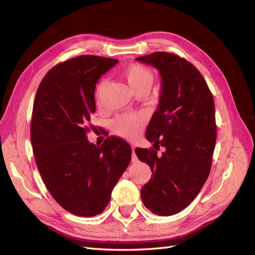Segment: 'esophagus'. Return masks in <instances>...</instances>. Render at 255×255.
<instances>
[{
    "mask_svg": "<svg viewBox=\"0 0 255 255\" xmlns=\"http://www.w3.org/2000/svg\"><path fill=\"white\" fill-rule=\"evenodd\" d=\"M131 162L132 163H136V162H138V158L136 153H134V148L132 147V155H131Z\"/></svg>",
    "mask_w": 255,
    "mask_h": 255,
    "instance_id": "obj_1",
    "label": "esophagus"
}]
</instances>
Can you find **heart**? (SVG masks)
<instances>
[{"mask_svg":"<svg viewBox=\"0 0 255 255\" xmlns=\"http://www.w3.org/2000/svg\"><path fill=\"white\" fill-rule=\"evenodd\" d=\"M122 75L136 94L141 91H149L153 83L152 71L139 63L128 64L122 71ZM105 88L106 81L101 80L95 89V97L97 102H100ZM144 123L145 116L143 114H124V115L117 116L112 122V129L118 136L126 139H133L141 131Z\"/></svg>","mask_w":255,"mask_h":255,"instance_id":"1","label":"heart"}]
</instances>
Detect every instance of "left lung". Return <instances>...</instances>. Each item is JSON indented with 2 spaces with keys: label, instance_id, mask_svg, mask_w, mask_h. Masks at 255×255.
I'll return each instance as SVG.
<instances>
[{
  "label": "left lung",
  "instance_id": "1",
  "mask_svg": "<svg viewBox=\"0 0 255 255\" xmlns=\"http://www.w3.org/2000/svg\"><path fill=\"white\" fill-rule=\"evenodd\" d=\"M137 60L161 75L159 107L145 137L166 149L161 156L154 149L134 150L152 171L141 199L151 213L175 215L193 202L209 175L217 136L213 94L202 73L174 53L158 51Z\"/></svg>",
  "mask_w": 255,
  "mask_h": 255
}]
</instances>
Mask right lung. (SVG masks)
Segmentation results:
<instances>
[{
    "label": "right lung",
    "instance_id": "1",
    "mask_svg": "<svg viewBox=\"0 0 255 255\" xmlns=\"http://www.w3.org/2000/svg\"><path fill=\"white\" fill-rule=\"evenodd\" d=\"M116 59L84 55L58 63L38 86L30 139L36 164L48 191L69 213L101 214L131 160V148L112 137L90 143L95 84Z\"/></svg>",
    "mask_w": 255,
    "mask_h": 255
}]
</instances>
